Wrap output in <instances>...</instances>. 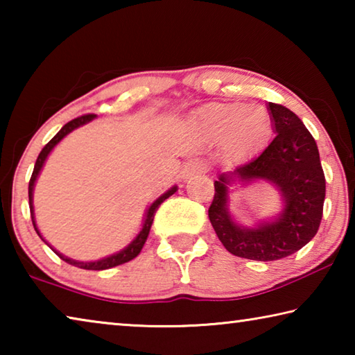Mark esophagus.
I'll return each mask as SVG.
<instances>
[{
    "mask_svg": "<svg viewBox=\"0 0 355 355\" xmlns=\"http://www.w3.org/2000/svg\"><path fill=\"white\" fill-rule=\"evenodd\" d=\"M207 169L208 166L202 158H191L183 167V177L191 178L194 175H200V173H205Z\"/></svg>",
    "mask_w": 355,
    "mask_h": 355,
    "instance_id": "1",
    "label": "esophagus"
}]
</instances>
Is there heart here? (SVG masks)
Segmentation results:
<instances>
[{
    "mask_svg": "<svg viewBox=\"0 0 355 355\" xmlns=\"http://www.w3.org/2000/svg\"><path fill=\"white\" fill-rule=\"evenodd\" d=\"M239 110L241 106L238 105H214L200 117L202 130L211 139H225V152L232 158L248 153L263 139L269 127V117L263 107H245L241 113Z\"/></svg>",
    "mask_w": 355,
    "mask_h": 355,
    "instance_id": "heart-1",
    "label": "heart"
}]
</instances>
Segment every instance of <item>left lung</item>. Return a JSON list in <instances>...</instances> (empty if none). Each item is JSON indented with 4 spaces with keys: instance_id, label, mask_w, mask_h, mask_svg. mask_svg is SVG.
I'll return each instance as SVG.
<instances>
[{
    "instance_id": "8db88e82",
    "label": "left lung",
    "mask_w": 355,
    "mask_h": 355,
    "mask_svg": "<svg viewBox=\"0 0 355 355\" xmlns=\"http://www.w3.org/2000/svg\"><path fill=\"white\" fill-rule=\"evenodd\" d=\"M275 136L232 175L214 182L208 218L219 241L230 254L257 261H274L302 249L316 235L326 199V178L318 146L296 114L279 103H269ZM232 176L243 181L268 179L279 186L286 209L281 218L258 229L238 227L226 209V184Z\"/></svg>"
}]
</instances>
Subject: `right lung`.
Returning a JSON list of instances; mask_svg holds the SVG:
<instances>
[{
	"label": "right lung",
	"instance_id": "right-lung-1",
	"mask_svg": "<svg viewBox=\"0 0 355 355\" xmlns=\"http://www.w3.org/2000/svg\"><path fill=\"white\" fill-rule=\"evenodd\" d=\"M95 117V114H84V116H80L76 117L73 120H70L69 123H65L64 127L59 130V133L53 137V139L46 144V146L42 148V152L39 153L37 156V161H35V166H34V171H33V175H31V180H29V186H28V196H29V211H31V219H33V225L35 228V232H37V235L40 236V233L37 230V227H35V220H34V216H33V189H34V183L35 180H37V175L39 172L42 169V166H44L46 156L50 155V152L53 150V147L56 146V144L62 139L64 136H67L70 131H73L75 128L81 127V125L91 122V120ZM177 191V186H173L172 189H169L167 192H164L163 196L159 197V199H156L152 205H150V208L147 209V216H146V220H144V225H142V230L139 232V235H137L133 241H131V244L128 245V248H125L123 250H120L119 254H114L111 257H106L103 258V260H98V261H76V260H70V258L64 257L62 254H59V252H56V254L59 255V258H62V260L65 263L69 264H73V266H78L81 269H87V271H101V269H110V268H114V266H119V264H123L127 263L130 260H133V258H136L137 255H139V252L142 250L144 244H146L147 241V236H148V232H150V227H152V222H153V218H155V213L156 209H158V207L163 203L167 197H171L173 192ZM42 238V236H40ZM44 239V238H42ZM45 241V239H44Z\"/></svg>",
	"mask_w": 355,
	"mask_h": 355
}]
</instances>
